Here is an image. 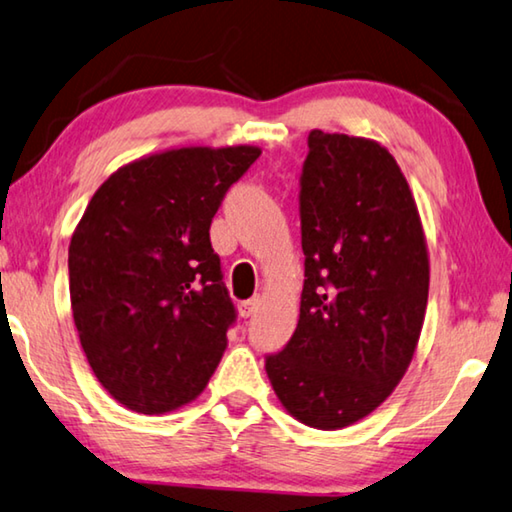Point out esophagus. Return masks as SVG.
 I'll return each instance as SVG.
<instances>
[{"instance_id": "34e87169", "label": "esophagus", "mask_w": 512, "mask_h": 512, "mask_svg": "<svg viewBox=\"0 0 512 512\" xmlns=\"http://www.w3.org/2000/svg\"><path fill=\"white\" fill-rule=\"evenodd\" d=\"M258 306H261V299L242 301V304L238 306V313H240V317H245V320H247V317H251L258 311Z\"/></svg>"}]
</instances>
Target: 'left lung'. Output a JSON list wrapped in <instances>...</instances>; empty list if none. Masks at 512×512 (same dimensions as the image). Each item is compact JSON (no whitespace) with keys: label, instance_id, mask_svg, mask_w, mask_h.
<instances>
[{"label":"left lung","instance_id":"left-lung-1","mask_svg":"<svg viewBox=\"0 0 512 512\" xmlns=\"http://www.w3.org/2000/svg\"><path fill=\"white\" fill-rule=\"evenodd\" d=\"M299 204V322L265 372L295 420L338 431L404 379L429 301V249L404 172L376 140L308 133Z\"/></svg>","mask_w":512,"mask_h":512}]
</instances>
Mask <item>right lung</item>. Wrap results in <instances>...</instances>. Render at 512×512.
<instances>
[{"label":"right lung","instance_id":"right-lung-1","mask_svg":"<svg viewBox=\"0 0 512 512\" xmlns=\"http://www.w3.org/2000/svg\"><path fill=\"white\" fill-rule=\"evenodd\" d=\"M261 147H174L117 167L67 251L74 326L124 408L163 415L204 392L236 311L211 247L224 192Z\"/></svg>","mask_w":512,"mask_h":512}]
</instances>
